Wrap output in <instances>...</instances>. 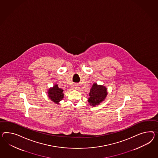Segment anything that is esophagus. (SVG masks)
Here are the masks:
<instances>
[{"instance_id":"obj_1","label":"esophagus","mask_w":158,"mask_h":158,"mask_svg":"<svg viewBox=\"0 0 158 158\" xmlns=\"http://www.w3.org/2000/svg\"><path fill=\"white\" fill-rule=\"evenodd\" d=\"M72 89H74V90H78L80 89V87L78 86H77V85H74L72 86Z\"/></svg>"}]
</instances>
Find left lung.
<instances>
[{"instance_id":"8db88e82","label":"left lung","mask_w":158,"mask_h":158,"mask_svg":"<svg viewBox=\"0 0 158 158\" xmlns=\"http://www.w3.org/2000/svg\"><path fill=\"white\" fill-rule=\"evenodd\" d=\"M107 94V88L105 86L97 85V83H94L88 94L89 97L88 101L89 105L92 106L99 105L105 100Z\"/></svg>"}]
</instances>
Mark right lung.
<instances>
[{
	"instance_id": "add662e5",
	"label": "right lung",
	"mask_w": 158,
	"mask_h": 158,
	"mask_svg": "<svg viewBox=\"0 0 158 158\" xmlns=\"http://www.w3.org/2000/svg\"><path fill=\"white\" fill-rule=\"evenodd\" d=\"M64 90L58 87V84H55L53 87L50 88L48 90V95L49 98L56 104H59L64 97Z\"/></svg>"
}]
</instances>
